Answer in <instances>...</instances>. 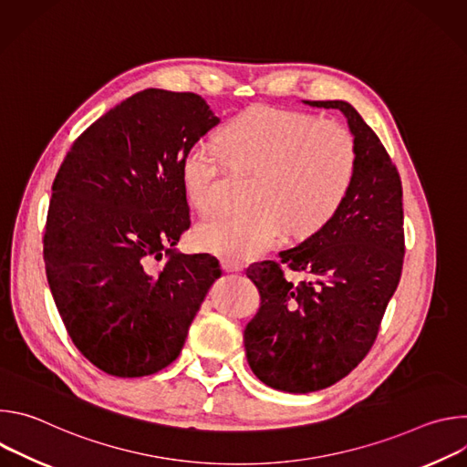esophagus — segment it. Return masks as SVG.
<instances>
[{
    "instance_id": "esophagus-1",
    "label": "esophagus",
    "mask_w": 467,
    "mask_h": 467,
    "mask_svg": "<svg viewBox=\"0 0 467 467\" xmlns=\"http://www.w3.org/2000/svg\"><path fill=\"white\" fill-rule=\"evenodd\" d=\"M222 265H223L225 272H240V270H244V264L242 262L231 260V258H223Z\"/></svg>"
}]
</instances>
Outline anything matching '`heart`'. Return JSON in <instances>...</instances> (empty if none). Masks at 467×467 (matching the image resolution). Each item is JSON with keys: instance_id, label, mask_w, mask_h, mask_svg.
Segmentation results:
<instances>
[{"instance_id": "1", "label": "heart", "mask_w": 467, "mask_h": 467, "mask_svg": "<svg viewBox=\"0 0 467 467\" xmlns=\"http://www.w3.org/2000/svg\"><path fill=\"white\" fill-rule=\"evenodd\" d=\"M222 151L209 142L192 144L181 159V182L197 213L216 207V181L223 166L251 173L244 205L234 214L199 222V249L245 260L274 245L283 231L303 240L323 229L346 203L357 175L351 132L312 114L254 107L234 116L220 132Z\"/></svg>"}]
</instances>
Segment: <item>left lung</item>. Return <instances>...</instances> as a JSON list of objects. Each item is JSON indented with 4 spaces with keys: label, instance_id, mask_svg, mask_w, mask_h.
<instances>
[{
    "label": "left lung",
    "instance_id": "1",
    "mask_svg": "<svg viewBox=\"0 0 467 467\" xmlns=\"http://www.w3.org/2000/svg\"><path fill=\"white\" fill-rule=\"evenodd\" d=\"M338 109L357 148V175L342 209L281 263L311 279L294 285L279 262L251 264L260 306L245 325L251 371L288 393H308L349 375L371 349L403 270L401 177L373 129L342 99L303 101Z\"/></svg>",
    "mask_w": 467,
    "mask_h": 467
}]
</instances>
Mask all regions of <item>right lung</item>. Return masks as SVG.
<instances>
[{
    "label": "right lung",
    "mask_w": 467,
    "mask_h": 467,
    "mask_svg": "<svg viewBox=\"0 0 467 467\" xmlns=\"http://www.w3.org/2000/svg\"><path fill=\"white\" fill-rule=\"evenodd\" d=\"M218 123L202 96L148 88L96 119L58 168L46 275L72 342L109 375L171 364L222 275L209 253L173 247L190 227L181 159Z\"/></svg>",
    "instance_id": "obj_1"
}]
</instances>
